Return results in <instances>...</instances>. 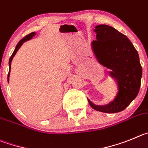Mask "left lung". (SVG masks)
I'll return each mask as SVG.
<instances>
[{"instance_id":"1","label":"left lung","mask_w":148,"mask_h":148,"mask_svg":"<svg viewBox=\"0 0 148 148\" xmlns=\"http://www.w3.org/2000/svg\"><path fill=\"white\" fill-rule=\"evenodd\" d=\"M94 32L97 40L92 42L93 50L99 62L112 70L110 74L118 82L119 92L114 101L106 106L89 105L97 111L108 114L125 110L138 95L142 75L139 54L125 34L108 25H98Z\"/></svg>"}]
</instances>
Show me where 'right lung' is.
<instances>
[{
  "instance_id": "add662e5",
  "label": "right lung",
  "mask_w": 148,
  "mask_h": 148,
  "mask_svg": "<svg viewBox=\"0 0 148 148\" xmlns=\"http://www.w3.org/2000/svg\"><path fill=\"white\" fill-rule=\"evenodd\" d=\"M35 34V32H32L30 33V34H29L28 35H26V37H24V38H23V39H21V40L19 41V42H18V44H17V46H16L15 47V49H14V52L12 53V56L10 57V58H9V74H8V82H9V73H10V69H11V62H12V58H14V56L15 55V54L17 53V51H18V49H20V47H21V46H22V44L24 42H26V41L29 40H30L31 38H32L33 36Z\"/></svg>"
}]
</instances>
